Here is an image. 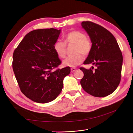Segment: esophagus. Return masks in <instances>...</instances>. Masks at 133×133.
Returning a JSON list of instances; mask_svg holds the SVG:
<instances>
[{
    "label": "esophagus",
    "instance_id": "obj_1",
    "mask_svg": "<svg viewBox=\"0 0 133 133\" xmlns=\"http://www.w3.org/2000/svg\"><path fill=\"white\" fill-rule=\"evenodd\" d=\"M71 72H74V71H75L76 70V68H71Z\"/></svg>",
    "mask_w": 133,
    "mask_h": 133
}]
</instances>
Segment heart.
Returning a JSON list of instances; mask_svg holds the SVG:
<instances>
[{
	"instance_id": "obj_1",
	"label": "heart",
	"mask_w": 133,
	"mask_h": 133,
	"mask_svg": "<svg viewBox=\"0 0 133 133\" xmlns=\"http://www.w3.org/2000/svg\"><path fill=\"white\" fill-rule=\"evenodd\" d=\"M65 43L58 41L54 44V50L58 57L64 58L66 55V45L74 44V55L67 57L63 64L65 66L74 68L79 65L83 61V55H89L92 49V43L90 39L86 37L83 31L74 30L69 32L65 37Z\"/></svg>"
}]
</instances>
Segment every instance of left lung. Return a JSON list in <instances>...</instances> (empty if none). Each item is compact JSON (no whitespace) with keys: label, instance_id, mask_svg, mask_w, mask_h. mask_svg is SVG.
Instances as JSON below:
<instances>
[{"label":"left lung","instance_id":"obj_1","mask_svg":"<svg viewBox=\"0 0 133 133\" xmlns=\"http://www.w3.org/2000/svg\"><path fill=\"white\" fill-rule=\"evenodd\" d=\"M81 25L92 43L91 50L84 64H92L96 68L94 70L80 68L84 73L80 84L88 94L104 97L112 93L120 83L122 51L114 35L105 28L89 21L83 22Z\"/></svg>","mask_w":133,"mask_h":133}]
</instances>
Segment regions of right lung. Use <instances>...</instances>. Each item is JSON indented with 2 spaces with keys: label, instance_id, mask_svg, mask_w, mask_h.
<instances>
[{
  "label": "right lung",
  "instance_id": "obj_1",
  "mask_svg": "<svg viewBox=\"0 0 133 133\" xmlns=\"http://www.w3.org/2000/svg\"><path fill=\"white\" fill-rule=\"evenodd\" d=\"M61 30L41 29L28 33L15 49L13 69L21 91L36 103H47L61 92L70 67L57 69L61 61L54 50Z\"/></svg>",
  "mask_w": 133,
  "mask_h": 133
}]
</instances>
